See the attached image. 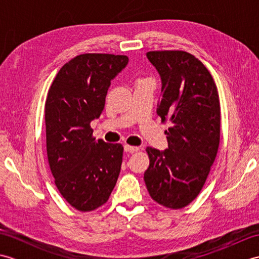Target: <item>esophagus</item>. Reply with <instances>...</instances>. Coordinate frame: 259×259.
<instances>
[{"instance_id":"esophagus-1","label":"esophagus","mask_w":259,"mask_h":259,"mask_svg":"<svg viewBox=\"0 0 259 259\" xmlns=\"http://www.w3.org/2000/svg\"><path fill=\"white\" fill-rule=\"evenodd\" d=\"M138 150H139L138 147H134V146H129V145H125V146H124V151H125V152L134 153V152L138 151Z\"/></svg>"}]
</instances>
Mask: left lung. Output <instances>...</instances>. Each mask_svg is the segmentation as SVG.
Returning <instances> with one entry per match:
<instances>
[{
    "label": "left lung",
    "mask_w": 259,
    "mask_h": 259,
    "mask_svg": "<svg viewBox=\"0 0 259 259\" xmlns=\"http://www.w3.org/2000/svg\"><path fill=\"white\" fill-rule=\"evenodd\" d=\"M147 58L161 78L157 114L170 126L168 149L148 147L144 179L159 205L180 209L199 195L217 156L221 103L208 69L185 51H150Z\"/></svg>",
    "instance_id": "8db88e82"
}]
</instances>
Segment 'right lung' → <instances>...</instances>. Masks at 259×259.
<instances>
[{"label": "right lung", "mask_w": 259, "mask_h": 259, "mask_svg": "<svg viewBox=\"0 0 259 259\" xmlns=\"http://www.w3.org/2000/svg\"><path fill=\"white\" fill-rule=\"evenodd\" d=\"M126 56L85 53L60 69L46 101L47 152L60 194L73 208L91 211L109 199L122 163L123 147L92 137L111 80Z\"/></svg>", "instance_id": "add662e5"}]
</instances>
